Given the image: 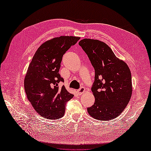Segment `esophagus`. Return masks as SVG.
I'll return each instance as SVG.
<instances>
[{"instance_id": "1", "label": "esophagus", "mask_w": 151, "mask_h": 151, "mask_svg": "<svg viewBox=\"0 0 151 151\" xmlns=\"http://www.w3.org/2000/svg\"><path fill=\"white\" fill-rule=\"evenodd\" d=\"M85 90H86V89H85V88L84 87V86H82V87H81V88L78 89L77 92H78V95H82V94L83 93H84Z\"/></svg>"}]
</instances>
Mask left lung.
Here are the masks:
<instances>
[{"mask_svg": "<svg viewBox=\"0 0 151 151\" xmlns=\"http://www.w3.org/2000/svg\"><path fill=\"white\" fill-rule=\"evenodd\" d=\"M78 45L88 55L95 69L91 91L95 101L88 108V113L95 119H114L123 112L132 96L130 69L102 41L84 39Z\"/></svg>", "mask_w": 151, "mask_h": 151, "instance_id": "left-lung-1", "label": "left lung"}]
</instances>
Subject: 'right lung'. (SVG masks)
Listing matches in <instances>:
<instances>
[{
  "instance_id": "obj_1",
  "label": "right lung",
  "mask_w": 151,
  "mask_h": 151,
  "mask_svg": "<svg viewBox=\"0 0 151 151\" xmlns=\"http://www.w3.org/2000/svg\"><path fill=\"white\" fill-rule=\"evenodd\" d=\"M80 37L60 36L43 43L38 48L28 67L24 86L28 101L41 116L58 119L65 113V104L73 97L59 74L63 54Z\"/></svg>"
}]
</instances>
